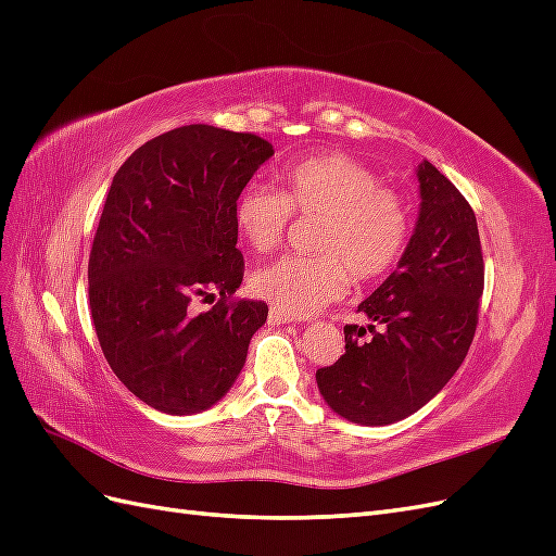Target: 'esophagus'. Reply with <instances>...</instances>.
<instances>
[{
	"mask_svg": "<svg viewBox=\"0 0 556 556\" xmlns=\"http://www.w3.org/2000/svg\"><path fill=\"white\" fill-rule=\"evenodd\" d=\"M290 323H301V317L282 313V311L276 308V306H274L271 311H268V325H290Z\"/></svg>",
	"mask_w": 556,
	"mask_h": 556,
	"instance_id": "1",
	"label": "esophagus"
}]
</instances>
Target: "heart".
<instances>
[{
  "instance_id": "obj_1",
  "label": "heart",
  "mask_w": 556,
  "mask_h": 556,
  "mask_svg": "<svg viewBox=\"0 0 556 556\" xmlns=\"http://www.w3.org/2000/svg\"><path fill=\"white\" fill-rule=\"evenodd\" d=\"M292 215L317 220L315 257H285L257 268L250 290L288 315H311L341 299L350 282L374 285L390 276L410 245V201L387 188L364 162L323 153L280 166L274 190L245 188L233 208L241 239L260 255L288 237Z\"/></svg>"
}]
</instances>
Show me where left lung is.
<instances>
[{
  "label": "left lung",
  "mask_w": 556,
  "mask_h": 556,
  "mask_svg": "<svg viewBox=\"0 0 556 556\" xmlns=\"http://www.w3.org/2000/svg\"><path fill=\"white\" fill-rule=\"evenodd\" d=\"M417 180L422 204L406 255L357 308L371 325H345V355L315 374L329 408L355 425H392L422 408L476 336L484 290L476 213L431 162L417 166Z\"/></svg>",
  "instance_id": "8db88e82"
}]
</instances>
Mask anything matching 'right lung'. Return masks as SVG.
<instances>
[{
	"label": "right lung",
	"instance_id": "add662e5",
	"mask_svg": "<svg viewBox=\"0 0 556 556\" xmlns=\"http://www.w3.org/2000/svg\"><path fill=\"white\" fill-rule=\"evenodd\" d=\"M274 155L257 134L185 125L150 139L113 176L90 250V313L113 374L148 406L194 415L241 374L268 315L237 299L233 208ZM218 294L194 314V300Z\"/></svg>",
	"mask_w": 556,
	"mask_h": 556
}]
</instances>
